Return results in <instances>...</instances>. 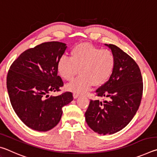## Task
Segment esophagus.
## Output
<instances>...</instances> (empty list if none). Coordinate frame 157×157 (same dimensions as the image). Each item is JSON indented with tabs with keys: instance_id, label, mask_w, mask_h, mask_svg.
Returning <instances> with one entry per match:
<instances>
[{
	"instance_id": "34e87169",
	"label": "esophagus",
	"mask_w": 157,
	"mask_h": 157,
	"mask_svg": "<svg viewBox=\"0 0 157 157\" xmlns=\"http://www.w3.org/2000/svg\"><path fill=\"white\" fill-rule=\"evenodd\" d=\"M78 96H79L78 94H75V93H74V94H73V98H77Z\"/></svg>"
}]
</instances>
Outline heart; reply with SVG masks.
I'll list each match as a JSON object with an SVG mask.
<instances>
[{
	"instance_id": "obj_1",
	"label": "heart",
	"mask_w": 157,
	"mask_h": 157,
	"mask_svg": "<svg viewBox=\"0 0 157 157\" xmlns=\"http://www.w3.org/2000/svg\"><path fill=\"white\" fill-rule=\"evenodd\" d=\"M71 57L63 55L57 62V71L66 81H71L78 72V78L66 86L69 91L82 94L94 84L99 86L107 82L112 74L116 63L113 53L109 50L90 44H79L71 50Z\"/></svg>"
}]
</instances>
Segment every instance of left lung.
<instances>
[{"mask_svg":"<svg viewBox=\"0 0 157 157\" xmlns=\"http://www.w3.org/2000/svg\"><path fill=\"white\" fill-rule=\"evenodd\" d=\"M107 46L115 55V67L109 79L96 90V95L109 100H91L85 112L90 128L104 135L119 132L129 124L139 109L143 90L136 62L118 46Z\"/></svg>","mask_w":157,"mask_h":157,"instance_id":"8db88e82","label":"left lung"}]
</instances>
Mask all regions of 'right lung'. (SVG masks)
<instances>
[{
    "mask_svg": "<svg viewBox=\"0 0 157 157\" xmlns=\"http://www.w3.org/2000/svg\"><path fill=\"white\" fill-rule=\"evenodd\" d=\"M58 41L45 42L21 53L10 67L7 89L13 109L25 125L46 132L59 123L62 107L73 100L66 91L48 98L63 86L57 62L66 48Z\"/></svg>",
    "mask_w": 157,
    "mask_h": 157,
    "instance_id": "1",
    "label": "right lung"
}]
</instances>
